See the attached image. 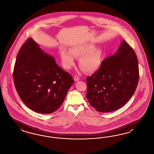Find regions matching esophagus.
<instances>
[{
  "label": "esophagus",
  "mask_w": 154,
  "mask_h": 154,
  "mask_svg": "<svg viewBox=\"0 0 154 154\" xmlns=\"http://www.w3.org/2000/svg\"><path fill=\"white\" fill-rule=\"evenodd\" d=\"M74 80H75V81H78L79 80H80V78H79V77L78 75H75L74 76Z\"/></svg>",
  "instance_id": "1"
}]
</instances>
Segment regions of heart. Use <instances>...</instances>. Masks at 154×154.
I'll return each mask as SVG.
<instances>
[{"mask_svg":"<svg viewBox=\"0 0 154 154\" xmlns=\"http://www.w3.org/2000/svg\"><path fill=\"white\" fill-rule=\"evenodd\" d=\"M62 63L66 69L75 65L74 57L80 59V68L86 73H93L100 68L103 58V51L91 43H80L72 46L70 50H60Z\"/></svg>","mask_w":154,"mask_h":154,"instance_id":"obj_1","label":"heart"}]
</instances>
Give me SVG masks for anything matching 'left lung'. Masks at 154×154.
I'll list each match as a JSON object with an SVG mask.
<instances>
[{
  "instance_id": "left-lung-1",
  "label": "left lung",
  "mask_w": 154,
  "mask_h": 154,
  "mask_svg": "<svg viewBox=\"0 0 154 154\" xmlns=\"http://www.w3.org/2000/svg\"><path fill=\"white\" fill-rule=\"evenodd\" d=\"M139 78L135 52L123 41L117 52L105 58L99 70L86 78V97L97 111H116L132 97Z\"/></svg>"
}]
</instances>
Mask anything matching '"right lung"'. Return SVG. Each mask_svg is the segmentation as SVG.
Masks as SVG:
<instances>
[{"mask_svg":"<svg viewBox=\"0 0 154 154\" xmlns=\"http://www.w3.org/2000/svg\"><path fill=\"white\" fill-rule=\"evenodd\" d=\"M13 77L22 101L31 110L43 114L57 111L74 83L71 75L62 69L32 38L19 50Z\"/></svg>","mask_w":154,"mask_h":154,"instance_id":"obj_1","label":"right lung"}]
</instances>
